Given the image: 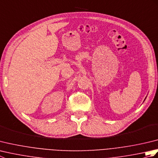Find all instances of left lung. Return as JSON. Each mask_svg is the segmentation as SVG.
Instances as JSON below:
<instances>
[{"mask_svg": "<svg viewBox=\"0 0 158 158\" xmlns=\"http://www.w3.org/2000/svg\"><path fill=\"white\" fill-rule=\"evenodd\" d=\"M145 99H146V98H145Z\"/></svg>", "mask_w": 158, "mask_h": 158, "instance_id": "left-lung-1", "label": "left lung"}]
</instances>
